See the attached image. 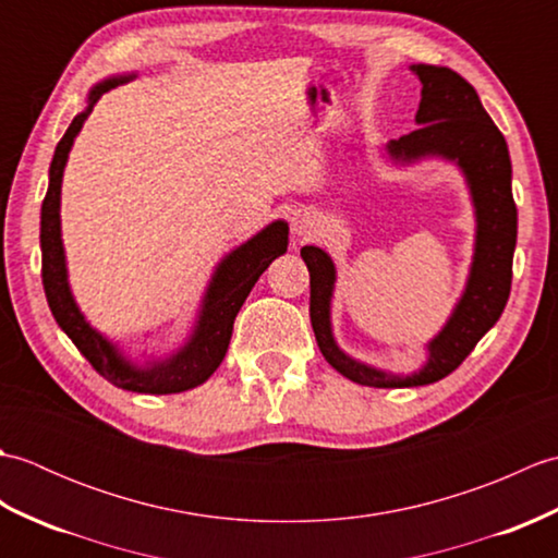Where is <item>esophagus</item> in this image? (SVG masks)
Masks as SVG:
<instances>
[{"label":"esophagus","mask_w":558,"mask_h":558,"mask_svg":"<svg viewBox=\"0 0 558 558\" xmlns=\"http://www.w3.org/2000/svg\"><path fill=\"white\" fill-rule=\"evenodd\" d=\"M316 225L318 222H316L314 213L300 210V213H294V218H292V232L298 236H310L316 232Z\"/></svg>","instance_id":"34e87169"}]
</instances>
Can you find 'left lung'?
<instances>
[{
    "label": "left lung",
    "instance_id": "1",
    "mask_svg": "<svg viewBox=\"0 0 558 558\" xmlns=\"http://www.w3.org/2000/svg\"><path fill=\"white\" fill-rule=\"evenodd\" d=\"M422 83L417 129L390 141L393 158H420L438 153L465 170L477 208V248L468 290L448 326L429 345V364L408 378L386 376L345 357L330 336L328 302L333 292V260L318 246H302L310 268L312 328L328 364L350 381L374 388H408L441 381L475 350L480 338L499 322L511 294L518 210L511 192V158L506 138L482 108L477 90L448 66H412Z\"/></svg>",
    "mask_w": 558,
    "mask_h": 558
}]
</instances>
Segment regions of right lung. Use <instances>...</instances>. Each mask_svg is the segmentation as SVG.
Returning a JSON list of instances; mask_svg holds the SVG:
<instances>
[{
  "instance_id": "1",
  "label": "right lung",
  "mask_w": 558,
  "mask_h": 558,
  "mask_svg": "<svg viewBox=\"0 0 558 558\" xmlns=\"http://www.w3.org/2000/svg\"><path fill=\"white\" fill-rule=\"evenodd\" d=\"M122 81L126 78L105 81L100 86L93 88L90 105L96 102L105 90L114 88L117 83ZM88 112L90 108L74 117V122L69 124L66 134L57 144L54 158L50 165V186H47L40 210L45 298L47 304H50V312L59 328L71 338V342L78 348L83 357L90 362L93 369L102 378H108L112 386L134 390V393L153 396L182 393V390L204 384L220 366L230 345L234 318L240 314L248 292H252L254 282L258 280L260 272L270 266L272 258L286 254L288 225L282 220L268 225L264 232H258L254 240H248L222 260L216 278L210 282L206 310L198 322L196 336L174 360H170L168 364L153 366V369H134V366H129L120 354L114 352L108 340L98 336L96 330L83 322V316L78 314L74 300H71V292L66 286L64 252L62 240H59V192H62V172L71 144H74L83 122L88 120Z\"/></svg>"
}]
</instances>
